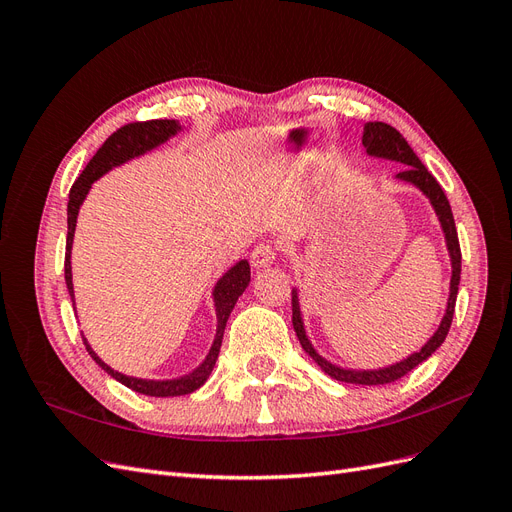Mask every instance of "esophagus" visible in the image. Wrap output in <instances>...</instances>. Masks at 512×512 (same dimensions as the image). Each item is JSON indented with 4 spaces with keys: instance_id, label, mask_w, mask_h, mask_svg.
I'll return each mask as SVG.
<instances>
[{
    "instance_id": "obj_1",
    "label": "esophagus",
    "mask_w": 512,
    "mask_h": 512,
    "mask_svg": "<svg viewBox=\"0 0 512 512\" xmlns=\"http://www.w3.org/2000/svg\"><path fill=\"white\" fill-rule=\"evenodd\" d=\"M277 258L275 247L271 243H260L254 247V252L250 256V262L254 269H262V267H269L273 265V260Z\"/></svg>"
}]
</instances>
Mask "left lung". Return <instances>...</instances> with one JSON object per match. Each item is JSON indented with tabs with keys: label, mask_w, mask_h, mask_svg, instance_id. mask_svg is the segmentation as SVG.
Instances as JSON below:
<instances>
[{
	"label": "left lung",
	"mask_w": 512,
	"mask_h": 512,
	"mask_svg": "<svg viewBox=\"0 0 512 512\" xmlns=\"http://www.w3.org/2000/svg\"><path fill=\"white\" fill-rule=\"evenodd\" d=\"M363 145L367 149L369 156H378V158H386V160H395L401 162L406 168L399 170L397 179L408 181L412 185H416L429 200L433 209H436L442 230L446 235V245L448 252H451V262H453V277H451V297H448V305H446V314L440 322V329L433 333V337L429 342L414 352L408 359H404L401 363H395L391 367L384 369H367V371H354V369H342L337 365H331L329 361H324L322 356L314 350V346L309 344V339L305 335L303 329V320H301V309H299V297L297 290H292V327L297 331L299 342L303 346V350L312 356V359L327 371V374L339 382H350V384H365V386H378V384H389L395 382L399 378H404L406 374L421 365L423 361H427L429 356L436 352L442 342L448 335V329H451L453 322V314H455V301H457V290H459V280H461V247H459V237H457V228H455V218L451 205H448V198L444 194V190L440 188V183L436 181L429 170L425 168V164L418 160L416 153L412 151V147L408 145V141L401 136L393 126L382 121H369L365 123V132H363Z\"/></svg>",
	"instance_id": "obj_1"
}]
</instances>
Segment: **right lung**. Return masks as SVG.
Segmentation results:
<instances>
[{
  "instance_id": "right-lung-1",
  "label": "right lung",
  "mask_w": 512,
  "mask_h": 512,
  "mask_svg": "<svg viewBox=\"0 0 512 512\" xmlns=\"http://www.w3.org/2000/svg\"><path fill=\"white\" fill-rule=\"evenodd\" d=\"M179 123L173 119H149V121H132L121 126L117 132H113L111 136L106 138L104 145L96 151V156L89 160V164L85 166L83 173L79 175L72 183L70 188V200H68V237H66V260H64V273H66V286L70 297L74 299L72 294V269H70V250H72V237H74V226H76V215H79V207L85 200L91 183H94L98 177H102L106 170H111L113 166H119L123 162H128L130 158L143 156L145 151L162 145L164 141H168L170 136L177 134ZM250 284V262L247 260H239L235 267H232L228 273H224L222 280L218 282L213 290V299H215V312H218V333H215V342L207 354L205 363L200 365L198 369H194L192 374L177 378V380H138V378H130L123 376L119 371L111 369L106 363L100 361V356L91 350V346L87 344V339L83 337V344L87 348V352L94 359L108 376H113L115 380H119L121 384H126L128 389L143 393V395H151V397H177V395H190L196 389H200L209 378V374L213 371L215 361H218L220 354V346H222V337H224V329L228 316L235 307L237 299L243 294V290ZM74 305V301H72Z\"/></svg>"
}]
</instances>
